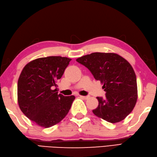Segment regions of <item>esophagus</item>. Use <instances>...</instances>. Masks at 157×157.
Returning a JSON list of instances; mask_svg holds the SVG:
<instances>
[{
	"label": "esophagus",
	"mask_w": 157,
	"mask_h": 157,
	"mask_svg": "<svg viewBox=\"0 0 157 157\" xmlns=\"http://www.w3.org/2000/svg\"><path fill=\"white\" fill-rule=\"evenodd\" d=\"M79 98L84 99H87L88 98V96H83V95H79Z\"/></svg>",
	"instance_id": "34e87169"
}]
</instances>
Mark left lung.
I'll list each match as a JSON object with an SVG mask.
<instances>
[{
  "instance_id": "left-lung-1",
  "label": "left lung",
  "mask_w": 157,
  "mask_h": 157,
  "mask_svg": "<svg viewBox=\"0 0 157 157\" xmlns=\"http://www.w3.org/2000/svg\"><path fill=\"white\" fill-rule=\"evenodd\" d=\"M103 83L106 98L98 97L96 116L110 123L123 120L132 112L137 99L135 71L126 59L116 53H92L76 59Z\"/></svg>"
}]
</instances>
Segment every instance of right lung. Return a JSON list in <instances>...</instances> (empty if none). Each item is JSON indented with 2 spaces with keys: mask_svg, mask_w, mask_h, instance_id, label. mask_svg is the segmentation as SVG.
I'll return each instance as SVG.
<instances>
[{
  "mask_svg": "<svg viewBox=\"0 0 157 157\" xmlns=\"http://www.w3.org/2000/svg\"><path fill=\"white\" fill-rule=\"evenodd\" d=\"M71 60L61 56L40 58L30 62L22 71L18 81L19 107L40 126H53L69 113L75 96L58 94L56 87Z\"/></svg>",
  "mask_w": 157,
  "mask_h": 157,
  "instance_id": "obj_1",
  "label": "right lung"
}]
</instances>
